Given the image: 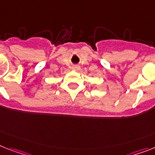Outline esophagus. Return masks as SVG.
<instances>
[{
    "mask_svg": "<svg viewBox=\"0 0 155 155\" xmlns=\"http://www.w3.org/2000/svg\"><path fill=\"white\" fill-rule=\"evenodd\" d=\"M72 68H73L74 70H78V69H80V66H78V65H75L72 67Z\"/></svg>",
    "mask_w": 155,
    "mask_h": 155,
    "instance_id": "esophagus-1",
    "label": "esophagus"
}]
</instances>
